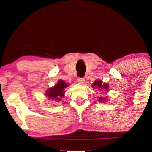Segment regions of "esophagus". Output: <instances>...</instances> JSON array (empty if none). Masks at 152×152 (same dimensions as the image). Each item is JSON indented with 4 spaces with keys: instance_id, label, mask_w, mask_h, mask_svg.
<instances>
[{
    "instance_id": "34e87169",
    "label": "esophagus",
    "mask_w": 152,
    "mask_h": 152,
    "mask_svg": "<svg viewBox=\"0 0 152 152\" xmlns=\"http://www.w3.org/2000/svg\"><path fill=\"white\" fill-rule=\"evenodd\" d=\"M84 81V78H83V77H78L77 78V82L79 83V84H83Z\"/></svg>"
}]
</instances>
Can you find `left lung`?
<instances>
[{
	"mask_svg": "<svg viewBox=\"0 0 152 152\" xmlns=\"http://www.w3.org/2000/svg\"><path fill=\"white\" fill-rule=\"evenodd\" d=\"M92 85H93V88H98V89H100V91H102L103 89L107 91V89H108V88H109L108 84L103 83L102 82L101 80H96V81H94V83ZM105 99L106 98H103V97H101V96H100V97H99V100H100V101H102V100H105Z\"/></svg>",
	"mask_w": 152,
	"mask_h": 152,
	"instance_id": "1",
	"label": "left lung"
}]
</instances>
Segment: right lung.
Returning <instances> with one entry per match:
<instances>
[{
  "label": "right lung",
  "mask_w": 152,
  "mask_h": 152,
  "mask_svg": "<svg viewBox=\"0 0 152 152\" xmlns=\"http://www.w3.org/2000/svg\"><path fill=\"white\" fill-rule=\"evenodd\" d=\"M68 86L64 80H58V84L55 85L54 88H50L46 91V96L51 100H56L58 102L61 100V98L64 96V88H66Z\"/></svg>",
  "instance_id": "1"
}]
</instances>
